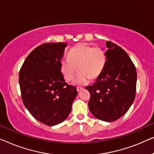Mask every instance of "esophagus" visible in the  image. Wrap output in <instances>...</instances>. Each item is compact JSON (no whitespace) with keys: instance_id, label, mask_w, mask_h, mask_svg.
<instances>
[{"instance_id":"obj_1","label":"esophagus","mask_w":154,"mask_h":154,"mask_svg":"<svg viewBox=\"0 0 154 154\" xmlns=\"http://www.w3.org/2000/svg\"><path fill=\"white\" fill-rule=\"evenodd\" d=\"M83 90V88H80V87H78L77 88V91L78 92H81V90Z\"/></svg>"}]
</instances>
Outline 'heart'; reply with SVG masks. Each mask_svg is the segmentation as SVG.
Masks as SVG:
<instances>
[{"instance_id": "b5f03b06", "label": "heart", "mask_w": 154, "mask_h": 154, "mask_svg": "<svg viewBox=\"0 0 154 154\" xmlns=\"http://www.w3.org/2000/svg\"><path fill=\"white\" fill-rule=\"evenodd\" d=\"M106 62V53L103 48L81 43L71 48L69 57L61 59L60 69L66 81H71L77 69L79 70L74 83L83 85L87 84L90 79L95 80L100 77Z\"/></svg>"}]
</instances>
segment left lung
I'll list each match as a JSON object with an SVG mask.
<instances>
[{
  "label": "left lung",
  "instance_id": "1",
  "mask_svg": "<svg viewBox=\"0 0 154 154\" xmlns=\"http://www.w3.org/2000/svg\"><path fill=\"white\" fill-rule=\"evenodd\" d=\"M107 62L100 77L86 87L90 93L89 110L97 119L116 121L131 106L135 98L137 71L125 50L106 41Z\"/></svg>",
  "mask_w": 154,
  "mask_h": 154
}]
</instances>
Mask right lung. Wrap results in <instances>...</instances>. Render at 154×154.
<instances>
[{
    "label": "right lung",
    "instance_id": "1",
    "mask_svg": "<svg viewBox=\"0 0 154 154\" xmlns=\"http://www.w3.org/2000/svg\"><path fill=\"white\" fill-rule=\"evenodd\" d=\"M64 43L42 44L29 54L19 74L22 99L29 113L48 126L68 117L78 92L65 82L60 69Z\"/></svg>",
    "mask_w": 154,
    "mask_h": 154
}]
</instances>
